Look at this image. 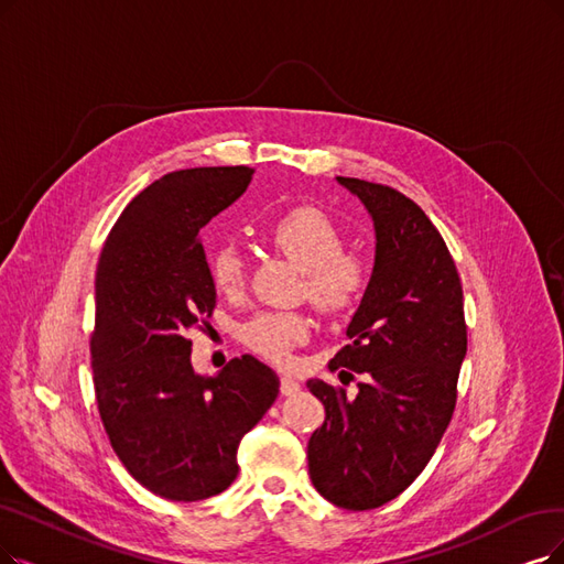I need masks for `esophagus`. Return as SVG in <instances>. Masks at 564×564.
<instances>
[{
	"mask_svg": "<svg viewBox=\"0 0 564 564\" xmlns=\"http://www.w3.org/2000/svg\"><path fill=\"white\" fill-rule=\"evenodd\" d=\"M280 391H282V395H296L299 391H301V384L296 379H291V377H282L280 379Z\"/></svg>",
	"mask_w": 564,
	"mask_h": 564,
	"instance_id": "34e87169",
	"label": "esophagus"
}]
</instances>
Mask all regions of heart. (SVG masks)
<instances>
[{"instance_id":"b5f03b06","label":"heart","mask_w":564,"mask_h":564,"mask_svg":"<svg viewBox=\"0 0 564 564\" xmlns=\"http://www.w3.org/2000/svg\"><path fill=\"white\" fill-rule=\"evenodd\" d=\"M265 238L303 270L301 294L319 312L335 317L364 301L372 275L370 263L364 254L343 250L345 234L319 208H291L270 224ZM245 275L247 261L236 245H221L210 254V280L219 294H240ZM307 330L303 312H261L240 326V340L259 356L284 364Z\"/></svg>"}]
</instances>
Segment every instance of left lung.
Wrapping results in <instances>:
<instances>
[{"instance_id": "1", "label": "left lung", "mask_w": 564, "mask_h": 564, "mask_svg": "<svg viewBox=\"0 0 564 564\" xmlns=\"http://www.w3.org/2000/svg\"><path fill=\"white\" fill-rule=\"evenodd\" d=\"M337 183L364 200L377 250L349 345L328 368L364 379L354 395L307 381L326 410L307 442V467L322 498L366 511L398 498L433 458L456 410L467 326L456 263L427 215L393 187L358 177Z\"/></svg>"}]
</instances>
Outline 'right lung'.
<instances>
[{"label":"right lung","mask_w":564,"mask_h":564,"mask_svg":"<svg viewBox=\"0 0 564 564\" xmlns=\"http://www.w3.org/2000/svg\"><path fill=\"white\" fill-rule=\"evenodd\" d=\"M252 173L206 166L156 180L124 208L97 265L89 354L104 431L129 475L173 502L234 484L238 444L280 391L278 375L250 354L215 377L189 360L187 335L208 326L217 296L198 231Z\"/></svg>","instance_id":"add662e5"}]
</instances>
